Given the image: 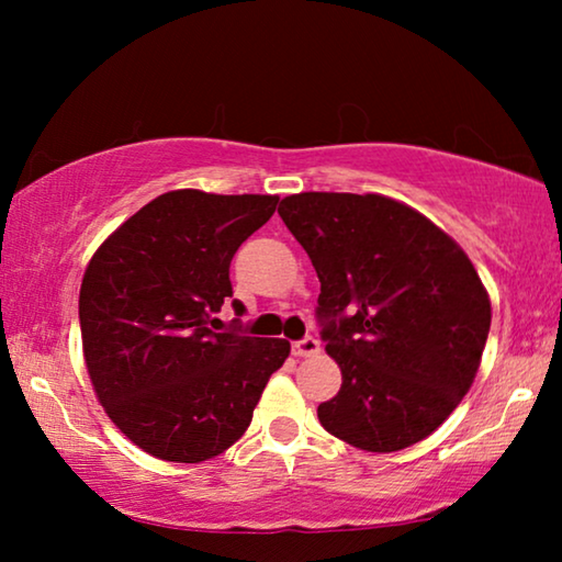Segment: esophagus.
I'll return each instance as SVG.
<instances>
[{"mask_svg":"<svg viewBox=\"0 0 562 562\" xmlns=\"http://www.w3.org/2000/svg\"><path fill=\"white\" fill-rule=\"evenodd\" d=\"M319 351V341L315 337H302L292 341V355L294 357H315Z\"/></svg>","mask_w":562,"mask_h":562,"instance_id":"obj_1","label":"esophagus"}]
</instances>
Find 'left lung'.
<instances>
[{
    "mask_svg": "<svg viewBox=\"0 0 562 562\" xmlns=\"http://www.w3.org/2000/svg\"><path fill=\"white\" fill-rule=\"evenodd\" d=\"M319 278L317 322L341 369L319 424L361 451L426 439L479 372L491 300L459 245L392 198L300 193L278 207Z\"/></svg>",
    "mask_w": 562,
    "mask_h": 562,
    "instance_id": "obj_1",
    "label": "left lung"
}]
</instances>
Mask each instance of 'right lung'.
<instances>
[{
    "instance_id": "add662e5",
    "label": "right lung",
    "mask_w": 562,
    "mask_h": 562,
    "mask_svg": "<svg viewBox=\"0 0 562 562\" xmlns=\"http://www.w3.org/2000/svg\"><path fill=\"white\" fill-rule=\"evenodd\" d=\"M278 195L170 190L109 235L83 272V359L101 406L146 453L201 463L252 422L288 339L217 331L231 260ZM237 317L245 304L233 300ZM237 322V319H233Z\"/></svg>"
}]
</instances>
